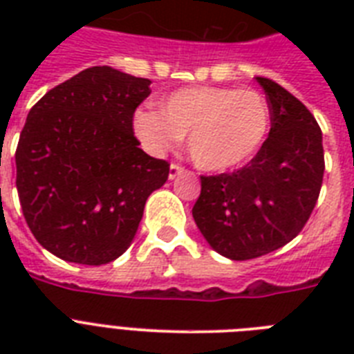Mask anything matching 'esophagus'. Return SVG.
<instances>
[{
    "mask_svg": "<svg viewBox=\"0 0 354 354\" xmlns=\"http://www.w3.org/2000/svg\"><path fill=\"white\" fill-rule=\"evenodd\" d=\"M185 172H187V169H185V167L178 165V163H172L171 169H169V178H171V180H174V178L182 176V174H185Z\"/></svg>",
    "mask_w": 354,
    "mask_h": 354,
    "instance_id": "1",
    "label": "esophagus"
}]
</instances>
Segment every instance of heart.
Returning <instances> with one entry per match:
<instances>
[{"instance_id": "heart-1", "label": "heart", "mask_w": 354, "mask_h": 354, "mask_svg": "<svg viewBox=\"0 0 354 354\" xmlns=\"http://www.w3.org/2000/svg\"><path fill=\"white\" fill-rule=\"evenodd\" d=\"M133 130L154 154L172 149L187 136L194 165L224 172L248 163L261 150L270 130V108L255 90L193 86L165 97L161 113L139 110Z\"/></svg>"}]
</instances>
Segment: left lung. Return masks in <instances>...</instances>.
<instances>
[{"label":"left lung","mask_w":354,"mask_h":354,"mask_svg":"<svg viewBox=\"0 0 354 354\" xmlns=\"http://www.w3.org/2000/svg\"><path fill=\"white\" fill-rule=\"evenodd\" d=\"M270 108V133L255 158L233 172L200 176L196 226L221 255L261 257L285 246L318 202L325 160L322 130L299 99L257 77Z\"/></svg>","instance_id":"obj_1"}]
</instances>
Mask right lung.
Masks as SVG:
<instances>
[{
	"label": "right lung",
	"mask_w": 354,
	"mask_h": 354,
	"mask_svg": "<svg viewBox=\"0 0 354 354\" xmlns=\"http://www.w3.org/2000/svg\"><path fill=\"white\" fill-rule=\"evenodd\" d=\"M150 80L95 66L49 90L30 108L16 149L25 222L53 255L112 263L127 252L145 202L169 163L139 149L133 112Z\"/></svg>",
	"instance_id": "obj_1"
}]
</instances>
